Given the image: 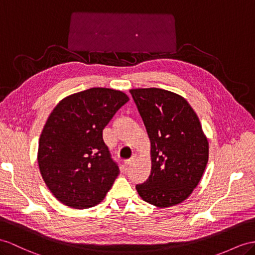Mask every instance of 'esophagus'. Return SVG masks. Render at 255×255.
<instances>
[{
	"mask_svg": "<svg viewBox=\"0 0 255 255\" xmlns=\"http://www.w3.org/2000/svg\"><path fill=\"white\" fill-rule=\"evenodd\" d=\"M135 159H136V155H135V154H133V155L131 156V158H129V159L125 160V165H126V166H130V165H132L133 162L135 161Z\"/></svg>",
	"mask_w": 255,
	"mask_h": 255,
	"instance_id": "34e87169",
	"label": "esophagus"
}]
</instances>
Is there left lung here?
I'll return each mask as SVG.
<instances>
[{
  "label": "left lung",
  "mask_w": 255,
  "mask_h": 255,
  "mask_svg": "<svg viewBox=\"0 0 255 255\" xmlns=\"http://www.w3.org/2000/svg\"><path fill=\"white\" fill-rule=\"evenodd\" d=\"M130 94L151 141V174L136 191L158 208L178 205L198 185L209 158L198 116L183 97L171 91L136 88Z\"/></svg>",
  "instance_id": "1"
}]
</instances>
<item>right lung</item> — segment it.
<instances>
[{"mask_svg": "<svg viewBox=\"0 0 255 255\" xmlns=\"http://www.w3.org/2000/svg\"><path fill=\"white\" fill-rule=\"evenodd\" d=\"M128 100L123 91L96 87L64 98L50 113L37 162L49 191L63 205L94 207L112 187L120 169L102 131Z\"/></svg>", "mask_w": 255, "mask_h": 255, "instance_id": "1", "label": "right lung"}]
</instances>
